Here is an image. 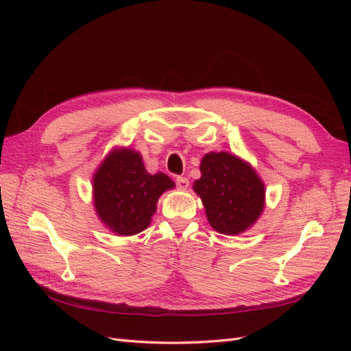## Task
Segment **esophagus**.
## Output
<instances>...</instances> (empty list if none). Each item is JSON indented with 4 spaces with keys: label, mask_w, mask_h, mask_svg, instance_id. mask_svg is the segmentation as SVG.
I'll use <instances>...</instances> for the list:
<instances>
[{
    "label": "esophagus",
    "mask_w": 351,
    "mask_h": 351,
    "mask_svg": "<svg viewBox=\"0 0 351 351\" xmlns=\"http://www.w3.org/2000/svg\"><path fill=\"white\" fill-rule=\"evenodd\" d=\"M176 183H177V186H178L180 189L186 190V189L189 187V178H186V177H177V178H176Z\"/></svg>",
    "instance_id": "1"
}]
</instances>
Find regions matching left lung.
<instances>
[{
  "mask_svg": "<svg viewBox=\"0 0 351 351\" xmlns=\"http://www.w3.org/2000/svg\"><path fill=\"white\" fill-rule=\"evenodd\" d=\"M200 173L193 190L212 228L236 236L258 221L265 206V186L247 162L228 152H209L202 158Z\"/></svg>",
  "mask_w": 351,
  "mask_h": 351,
  "instance_id": "8db88e82",
  "label": "left lung"
}]
</instances>
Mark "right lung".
<instances>
[{
    "instance_id": "obj_1",
    "label": "right lung",
    "mask_w": 351,
    "mask_h": 351,
    "mask_svg": "<svg viewBox=\"0 0 351 351\" xmlns=\"http://www.w3.org/2000/svg\"><path fill=\"white\" fill-rule=\"evenodd\" d=\"M174 187L164 173H147L139 152L119 147L93 176L95 210L115 234L134 236L149 227L159 196Z\"/></svg>"
}]
</instances>
